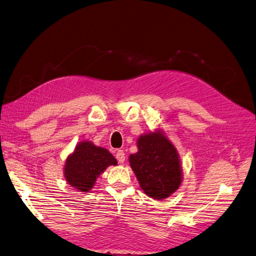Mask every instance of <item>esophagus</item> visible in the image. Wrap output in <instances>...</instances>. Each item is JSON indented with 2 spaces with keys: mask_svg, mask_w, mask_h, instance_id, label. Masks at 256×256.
I'll use <instances>...</instances> for the list:
<instances>
[{
  "mask_svg": "<svg viewBox=\"0 0 256 256\" xmlns=\"http://www.w3.org/2000/svg\"><path fill=\"white\" fill-rule=\"evenodd\" d=\"M115 158L120 162V164H124V162H125V152H124V150H118V152H116Z\"/></svg>",
  "mask_w": 256,
  "mask_h": 256,
  "instance_id": "1",
  "label": "esophagus"
}]
</instances>
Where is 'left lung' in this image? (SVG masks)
<instances>
[{
	"instance_id": "1",
	"label": "left lung",
	"mask_w": 256,
	"mask_h": 256,
	"mask_svg": "<svg viewBox=\"0 0 256 256\" xmlns=\"http://www.w3.org/2000/svg\"><path fill=\"white\" fill-rule=\"evenodd\" d=\"M138 152L129 161L138 184L147 196L162 200L175 192L182 182L180 158L174 145L159 132L142 136Z\"/></svg>"
}]
</instances>
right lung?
I'll list each match as a JSON object with an SVG mask.
<instances>
[{
    "label": "right lung",
    "instance_id": "add662e5",
    "mask_svg": "<svg viewBox=\"0 0 256 256\" xmlns=\"http://www.w3.org/2000/svg\"><path fill=\"white\" fill-rule=\"evenodd\" d=\"M111 164H118L112 154L84 141L66 160V180L76 189L88 192L92 188L97 177Z\"/></svg>",
    "mask_w": 256,
    "mask_h": 256
}]
</instances>
